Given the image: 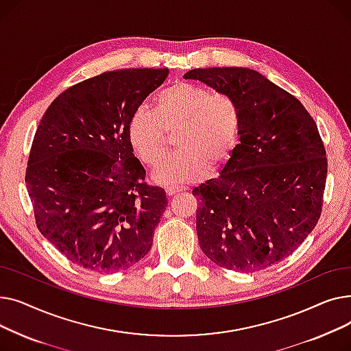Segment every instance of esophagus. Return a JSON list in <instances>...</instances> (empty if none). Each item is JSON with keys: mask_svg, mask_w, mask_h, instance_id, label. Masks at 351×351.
<instances>
[{"mask_svg": "<svg viewBox=\"0 0 351 351\" xmlns=\"http://www.w3.org/2000/svg\"><path fill=\"white\" fill-rule=\"evenodd\" d=\"M186 189L185 188H182V186H168L165 189V192H166V195L168 196H173V195H176V193H180V192H185Z\"/></svg>", "mask_w": 351, "mask_h": 351, "instance_id": "esophagus-1", "label": "esophagus"}]
</instances>
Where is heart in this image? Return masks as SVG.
<instances>
[{"label": "heart", "mask_w": 351, "mask_h": 351, "mask_svg": "<svg viewBox=\"0 0 351 351\" xmlns=\"http://www.w3.org/2000/svg\"><path fill=\"white\" fill-rule=\"evenodd\" d=\"M175 132L178 152L160 159L151 173L158 185L196 182L209 168L225 166L241 139V109L223 92L182 81L159 92L155 110L138 106L128 121L129 142L147 165L163 155L168 134Z\"/></svg>", "instance_id": "b5f03b06"}]
</instances>
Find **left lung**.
<instances>
[{
	"instance_id": "obj_1",
	"label": "left lung",
	"mask_w": 351,
	"mask_h": 351,
	"mask_svg": "<svg viewBox=\"0 0 351 351\" xmlns=\"http://www.w3.org/2000/svg\"><path fill=\"white\" fill-rule=\"evenodd\" d=\"M183 78L230 95L242 115L233 156L192 192L200 199L202 252L246 273L283 261L322 213L327 158L316 122L298 98L249 68H197Z\"/></svg>"
}]
</instances>
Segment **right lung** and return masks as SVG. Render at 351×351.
<instances>
[{
    "label": "right lung",
    "instance_id": "obj_1",
    "mask_svg": "<svg viewBox=\"0 0 351 351\" xmlns=\"http://www.w3.org/2000/svg\"><path fill=\"white\" fill-rule=\"evenodd\" d=\"M169 69L104 72L64 90L36 129L25 183L36 228L65 257L98 273L138 263L168 199L145 182L128 121Z\"/></svg>",
    "mask_w": 351,
    "mask_h": 351
}]
</instances>
